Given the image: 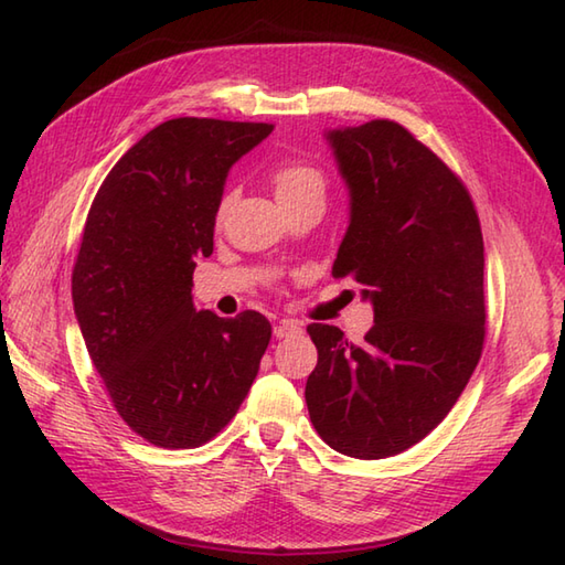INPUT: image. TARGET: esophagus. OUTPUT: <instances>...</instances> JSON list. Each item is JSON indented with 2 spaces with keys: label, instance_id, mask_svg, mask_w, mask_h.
Wrapping results in <instances>:
<instances>
[{
  "label": "esophagus",
  "instance_id": "1",
  "mask_svg": "<svg viewBox=\"0 0 565 565\" xmlns=\"http://www.w3.org/2000/svg\"><path fill=\"white\" fill-rule=\"evenodd\" d=\"M301 326H296L291 320H281L279 326H274V338L276 340H289V338H298L301 334Z\"/></svg>",
  "mask_w": 565,
  "mask_h": 565
}]
</instances>
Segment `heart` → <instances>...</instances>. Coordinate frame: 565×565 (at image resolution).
Segmentation results:
<instances>
[{"label": "heart", "instance_id": "heart-1", "mask_svg": "<svg viewBox=\"0 0 565 565\" xmlns=\"http://www.w3.org/2000/svg\"><path fill=\"white\" fill-rule=\"evenodd\" d=\"M271 184L281 203H291L308 194H326V174L306 160H284L271 170Z\"/></svg>", "mask_w": 565, "mask_h": 565}]
</instances>
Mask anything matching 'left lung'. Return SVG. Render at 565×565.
Returning <instances> with one entry per match:
<instances>
[{"instance_id":"1","label":"left lung","mask_w":565,"mask_h":565,"mask_svg":"<svg viewBox=\"0 0 565 565\" xmlns=\"http://www.w3.org/2000/svg\"><path fill=\"white\" fill-rule=\"evenodd\" d=\"M328 138L352 194L332 276L364 286L374 328L352 344L308 326L318 364L306 403L334 451L386 459L447 417L481 359V221L459 174L405 126L374 118Z\"/></svg>"}]
</instances>
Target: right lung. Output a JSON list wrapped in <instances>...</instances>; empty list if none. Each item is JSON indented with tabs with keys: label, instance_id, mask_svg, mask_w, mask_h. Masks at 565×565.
Listing matches in <instances>:
<instances>
[{
	"label": "right lung",
	"instance_id": "add662e5",
	"mask_svg": "<svg viewBox=\"0 0 565 565\" xmlns=\"http://www.w3.org/2000/svg\"><path fill=\"white\" fill-rule=\"evenodd\" d=\"M271 124L172 118L106 174L72 267L92 364L124 423L162 449H194L235 417L271 326L257 310L218 318L191 298L211 257L227 170Z\"/></svg>",
	"mask_w": 565,
	"mask_h": 565
}]
</instances>
